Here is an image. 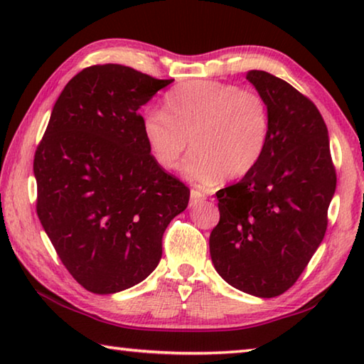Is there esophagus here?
Here are the masks:
<instances>
[{"instance_id": "esophagus-1", "label": "esophagus", "mask_w": 364, "mask_h": 364, "mask_svg": "<svg viewBox=\"0 0 364 364\" xmlns=\"http://www.w3.org/2000/svg\"><path fill=\"white\" fill-rule=\"evenodd\" d=\"M207 199L205 194L199 189H191V197H189V207H196L200 202H204Z\"/></svg>"}]
</instances>
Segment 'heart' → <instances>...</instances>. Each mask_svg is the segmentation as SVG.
<instances>
[{
  "label": "heart",
  "instance_id": "heart-1",
  "mask_svg": "<svg viewBox=\"0 0 364 364\" xmlns=\"http://www.w3.org/2000/svg\"><path fill=\"white\" fill-rule=\"evenodd\" d=\"M269 112L263 97L239 86L194 80L168 91L164 114L146 110L141 134L159 167L173 170L186 151L181 175L200 188L250 175L267 152Z\"/></svg>",
  "mask_w": 364,
  "mask_h": 364
}]
</instances>
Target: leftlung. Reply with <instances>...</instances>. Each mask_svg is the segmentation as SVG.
Here are the masks:
<instances>
[{
  "instance_id": "1",
  "label": "left lung",
  "mask_w": 364,
  "mask_h": 364,
  "mask_svg": "<svg viewBox=\"0 0 364 364\" xmlns=\"http://www.w3.org/2000/svg\"><path fill=\"white\" fill-rule=\"evenodd\" d=\"M269 112L267 152L217 193L210 257L228 284L255 297L284 294L321 244L336 193L328 128L308 97L263 70L247 72Z\"/></svg>"
}]
</instances>
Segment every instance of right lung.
Masks as SVG:
<instances>
[{
	"label": "right lung",
	"instance_id": "add662e5",
	"mask_svg": "<svg viewBox=\"0 0 364 364\" xmlns=\"http://www.w3.org/2000/svg\"><path fill=\"white\" fill-rule=\"evenodd\" d=\"M173 80L86 67L65 85L36 147V213L80 286L115 294L149 276L189 189L154 162L138 110Z\"/></svg>",
	"mask_w": 364,
	"mask_h": 364
}]
</instances>
